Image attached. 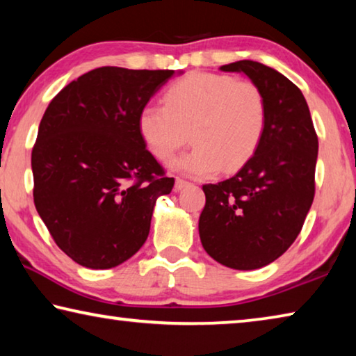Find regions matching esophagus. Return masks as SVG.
Wrapping results in <instances>:
<instances>
[{
	"mask_svg": "<svg viewBox=\"0 0 356 356\" xmlns=\"http://www.w3.org/2000/svg\"><path fill=\"white\" fill-rule=\"evenodd\" d=\"M188 185H191L188 180H185L182 177H177L176 179V190H182V188H185V186H188Z\"/></svg>",
	"mask_w": 356,
	"mask_h": 356,
	"instance_id": "1",
	"label": "esophagus"
}]
</instances>
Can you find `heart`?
Returning a JSON list of instances; mask_svg holds the SVG:
<instances>
[{
  "label": "heart",
  "mask_w": 356,
  "mask_h": 356,
  "mask_svg": "<svg viewBox=\"0 0 356 356\" xmlns=\"http://www.w3.org/2000/svg\"><path fill=\"white\" fill-rule=\"evenodd\" d=\"M267 104L257 84L193 72L165 92V105L149 104L138 116L143 141L161 161L190 140L196 146L174 168L193 176L236 171L262 140Z\"/></svg>",
  "instance_id": "b5f03b06"
}]
</instances>
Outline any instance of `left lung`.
<instances>
[{
	"label": "left lung",
	"mask_w": 356,
	"mask_h": 356,
	"mask_svg": "<svg viewBox=\"0 0 356 356\" xmlns=\"http://www.w3.org/2000/svg\"><path fill=\"white\" fill-rule=\"evenodd\" d=\"M220 69L243 72L257 84L267 122L254 155L236 176L202 185L200 237L216 262L254 270L284 254L303 227L314 201L318 140L308 104L289 78L248 59Z\"/></svg>",
	"instance_id": "1"
}]
</instances>
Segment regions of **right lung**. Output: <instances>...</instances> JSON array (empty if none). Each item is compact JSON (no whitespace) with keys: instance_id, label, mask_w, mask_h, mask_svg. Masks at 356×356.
I'll return each instance as SVG.
<instances>
[{"instance_id":"right-lung-1","label":"right lung","mask_w":356,"mask_h":356,"mask_svg":"<svg viewBox=\"0 0 356 356\" xmlns=\"http://www.w3.org/2000/svg\"><path fill=\"white\" fill-rule=\"evenodd\" d=\"M174 70L99 67L61 89L31 154L34 206L55 243L104 270L146 242L156 197L174 177L146 149L138 116Z\"/></svg>"}]
</instances>
